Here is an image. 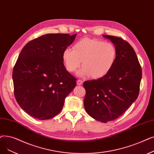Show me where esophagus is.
Masks as SVG:
<instances>
[{
	"label": "esophagus",
	"instance_id": "34e87169",
	"mask_svg": "<svg viewBox=\"0 0 154 154\" xmlns=\"http://www.w3.org/2000/svg\"><path fill=\"white\" fill-rule=\"evenodd\" d=\"M83 84V82L81 81V80H77V85H81Z\"/></svg>",
	"mask_w": 154,
	"mask_h": 154
}]
</instances>
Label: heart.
Returning a JSON list of instances; mask_svg holds the SVG:
<instances>
[{"mask_svg":"<svg viewBox=\"0 0 154 154\" xmlns=\"http://www.w3.org/2000/svg\"><path fill=\"white\" fill-rule=\"evenodd\" d=\"M117 54L116 46L111 43L85 38L77 42L73 48H65L62 53V59L69 72H75L82 62L83 67L77 75L99 79L111 70Z\"/></svg>","mask_w":154,"mask_h":154,"instance_id":"b5f03b06","label":"heart"}]
</instances>
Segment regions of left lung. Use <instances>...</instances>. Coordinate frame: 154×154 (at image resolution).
<instances>
[{
  "label": "left lung",
  "mask_w": 154,
  "mask_h": 154,
  "mask_svg": "<svg viewBox=\"0 0 154 154\" xmlns=\"http://www.w3.org/2000/svg\"><path fill=\"white\" fill-rule=\"evenodd\" d=\"M103 36L116 46V61L106 75L84 82V104L90 116L107 123L121 116L136 101L142 73L136 53L128 42L118 37Z\"/></svg>",
  "instance_id": "1"
}]
</instances>
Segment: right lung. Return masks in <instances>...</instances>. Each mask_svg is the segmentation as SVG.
<instances>
[{"label":"right lung","mask_w":154,"mask_h":154,"mask_svg":"<svg viewBox=\"0 0 154 154\" xmlns=\"http://www.w3.org/2000/svg\"><path fill=\"white\" fill-rule=\"evenodd\" d=\"M77 34H47L31 40L22 49L12 73L14 96L20 107L38 119L61 111L65 99L76 85L66 70L63 50Z\"/></svg>","instance_id":"1"}]
</instances>
